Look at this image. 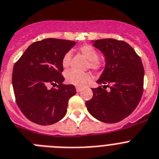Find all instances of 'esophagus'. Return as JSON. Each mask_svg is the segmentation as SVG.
<instances>
[{"label":"esophagus","instance_id":"obj_1","mask_svg":"<svg viewBox=\"0 0 159 159\" xmlns=\"http://www.w3.org/2000/svg\"><path fill=\"white\" fill-rule=\"evenodd\" d=\"M81 91H82V89H81V88H79V87H77V88H76L77 93H80V92H81Z\"/></svg>","mask_w":159,"mask_h":159}]
</instances>
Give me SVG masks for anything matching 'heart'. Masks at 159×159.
Instances as JSON below:
<instances>
[{
    "instance_id": "heart-1",
    "label": "heart",
    "mask_w": 159,
    "mask_h": 159,
    "mask_svg": "<svg viewBox=\"0 0 159 159\" xmlns=\"http://www.w3.org/2000/svg\"><path fill=\"white\" fill-rule=\"evenodd\" d=\"M80 52L89 60V68L94 70H100L102 68V61L99 59V53L96 48L89 44L83 45L80 47ZM70 59H71V53L67 51L65 53L62 59V65L64 68H67L70 66ZM66 80L67 83L77 87H84L92 80V75L89 72H77L73 70L66 71Z\"/></svg>"
}]
</instances>
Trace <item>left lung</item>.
<instances>
[{
	"mask_svg": "<svg viewBox=\"0 0 159 159\" xmlns=\"http://www.w3.org/2000/svg\"><path fill=\"white\" fill-rule=\"evenodd\" d=\"M93 46L105 57V67L99 84L92 89L93 98L86 101L88 111L105 123H116L134 111L143 93L144 67L141 58L124 41L113 39L94 41ZM110 88V91L106 90Z\"/></svg>",
	"mask_w": 159,
	"mask_h": 159,
	"instance_id": "left-lung-1",
	"label": "left lung"
}]
</instances>
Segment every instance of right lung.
Instances as JSON below:
<instances>
[{
  "label": "right lung",
  "mask_w": 159,
  "mask_h": 159,
  "mask_svg": "<svg viewBox=\"0 0 159 159\" xmlns=\"http://www.w3.org/2000/svg\"><path fill=\"white\" fill-rule=\"evenodd\" d=\"M75 42L46 39L32 43L15 63L12 75L17 106L30 121L55 124L66 113L68 100L76 93L72 84H63L62 59ZM50 85L55 88L50 89Z\"/></svg>",
  "instance_id": "add662e5"
}]
</instances>
